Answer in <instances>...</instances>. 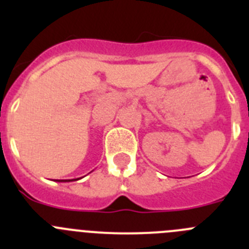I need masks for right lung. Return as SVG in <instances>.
<instances>
[{"label": "right lung", "mask_w": 249, "mask_h": 249, "mask_svg": "<svg viewBox=\"0 0 249 249\" xmlns=\"http://www.w3.org/2000/svg\"><path fill=\"white\" fill-rule=\"evenodd\" d=\"M78 179V178H77ZM77 179H57L58 182H71V181H77Z\"/></svg>", "instance_id": "add662e5"}]
</instances>
